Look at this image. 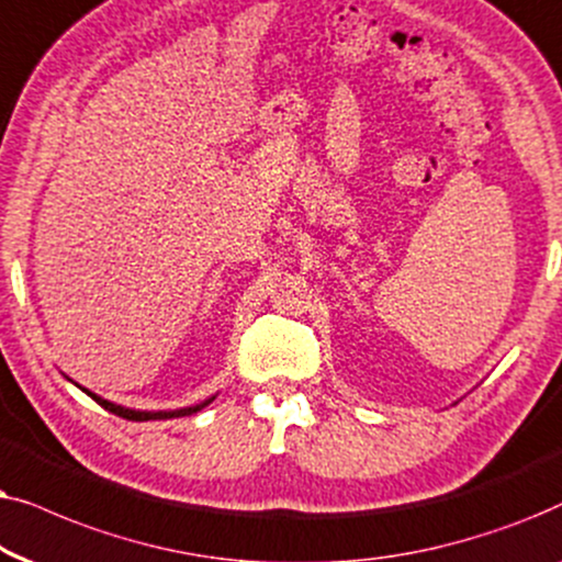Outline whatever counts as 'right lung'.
I'll return each mask as SVG.
<instances>
[{"mask_svg": "<svg viewBox=\"0 0 562 562\" xmlns=\"http://www.w3.org/2000/svg\"><path fill=\"white\" fill-rule=\"evenodd\" d=\"M81 391H85V387H81ZM85 393H87L89 398H92V401L100 403V406H102L104 411H110V414H115V416H123V418H128V422H156V418H179V416H190V414H198L200 408L207 406V403L213 401V398H207L205 403H198V406H190V408H179V411H133V408L117 406V403H110V401H104V398H100V395H94V393H89V391H85Z\"/></svg>", "mask_w": 562, "mask_h": 562, "instance_id": "add662e5", "label": "right lung"}]
</instances>
